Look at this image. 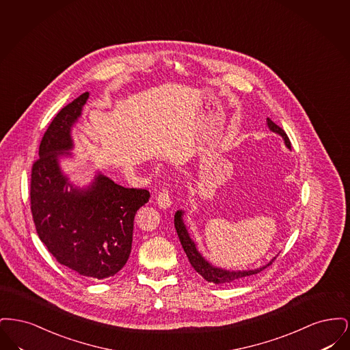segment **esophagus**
Returning <instances> with one entry per match:
<instances>
[{"label":"esophagus","mask_w":350,"mask_h":350,"mask_svg":"<svg viewBox=\"0 0 350 350\" xmlns=\"http://www.w3.org/2000/svg\"><path fill=\"white\" fill-rule=\"evenodd\" d=\"M157 204L161 207V208H169L172 206V197L169 196L167 189H163L159 196H157Z\"/></svg>","instance_id":"esophagus-1"}]
</instances>
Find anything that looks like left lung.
Instances as JSON below:
<instances>
[{
	"label": "left lung",
	"instance_id": "8db88e82",
	"mask_svg": "<svg viewBox=\"0 0 350 350\" xmlns=\"http://www.w3.org/2000/svg\"><path fill=\"white\" fill-rule=\"evenodd\" d=\"M267 124L269 130L271 133L280 135L283 139L284 146L291 150V143L287 137L286 133L283 131L281 127H278L271 119L267 118ZM183 210H178L174 214V227L177 234L180 237L181 245H183V250L189 258V262L191 264V267H194V270L197 273H200V275L207 281V282L217 283V284H232V283L240 282L244 278L250 277L253 274L260 273L261 270H264L265 267L271 265V262L275 260V257H273L267 265L264 267H257V269H248V270H231V269H223V267H217L213 265L210 261H207L202 253H200L197 244L194 243V240L190 237V233L187 231V227L183 221Z\"/></svg>",
	"mask_w": 350,
	"mask_h": 350
}]
</instances>
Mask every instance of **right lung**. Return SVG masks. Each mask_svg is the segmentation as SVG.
<instances>
[{
  "mask_svg": "<svg viewBox=\"0 0 350 350\" xmlns=\"http://www.w3.org/2000/svg\"><path fill=\"white\" fill-rule=\"evenodd\" d=\"M88 98L89 92L63 107L42 139L31 173V213L39 239L62 265L105 280L126 265L135 214L150 191L123 187L100 172L83 187L69 181L62 160L73 157L72 129Z\"/></svg>",
  "mask_w": 350,
  "mask_h": 350,
  "instance_id": "add662e5",
  "label": "right lung"
}]
</instances>
